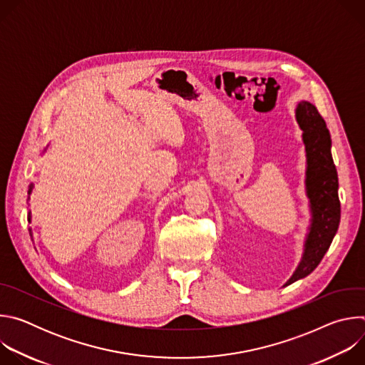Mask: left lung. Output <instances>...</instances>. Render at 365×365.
<instances>
[{
	"mask_svg": "<svg viewBox=\"0 0 365 365\" xmlns=\"http://www.w3.org/2000/svg\"><path fill=\"white\" fill-rule=\"evenodd\" d=\"M296 120L303 131L306 147V193L310 199L312 224L304 242L302 262L284 286L314 272L328 251L339 225L341 203L338 197V173L331 154V134L317 107L299 102Z\"/></svg>",
	"mask_w": 365,
	"mask_h": 365,
	"instance_id": "left-lung-1",
	"label": "left lung"
}]
</instances>
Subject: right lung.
I'll use <instances>...</instances> for the list:
<instances>
[{"mask_svg": "<svg viewBox=\"0 0 365 365\" xmlns=\"http://www.w3.org/2000/svg\"><path fill=\"white\" fill-rule=\"evenodd\" d=\"M31 192V186H30V189H29V193ZM29 221H30V212H29Z\"/></svg>", "mask_w": 365, "mask_h": 365, "instance_id": "1", "label": "right lung"}]
</instances>
